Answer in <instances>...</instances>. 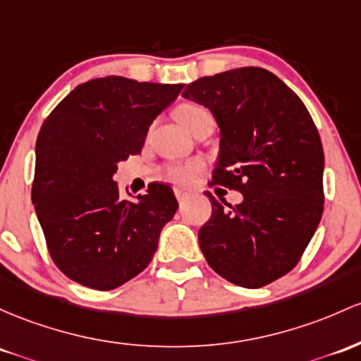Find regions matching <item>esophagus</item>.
I'll use <instances>...</instances> for the list:
<instances>
[{
  "label": "esophagus",
  "mask_w": 361,
  "mask_h": 361,
  "mask_svg": "<svg viewBox=\"0 0 361 361\" xmlns=\"http://www.w3.org/2000/svg\"><path fill=\"white\" fill-rule=\"evenodd\" d=\"M174 195H176L178 200H185L190 195V192H188V190H185V188L176 187V188H174Z\"/></svg>",
  "instance_id": "34e87169"
}]
</instances>
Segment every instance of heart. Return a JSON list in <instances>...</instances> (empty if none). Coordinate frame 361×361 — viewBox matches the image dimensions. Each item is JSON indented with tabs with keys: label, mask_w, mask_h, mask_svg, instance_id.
I'll list each match as a JSON object with an SVG mask.
<instances>
[{
	"label": "heart",
	"mask_w": 361,
	"mask_h": 361,
	"mask_svg": "<svg viewBox=\"0 0 361 361\" xmlns=\"http://www.w3.org/2000/svg\"><path fill=\"white\" fill-rule=\"evenodd\" d=\"M205 116H211V113H209L204 106L193 104V102H183V104H180L174 109V118H176L178 123H180L183 128H187L188 132L200 118ZM200 168L202 164L199 161L183 162V164H173L171 168L168 169V178L176 185H188L190 181H192L193 174L199 171Z\"/></svg>",
	"instance_id": "b5f03b06"
}]
</instances>
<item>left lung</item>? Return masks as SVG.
<instances>
[{"instance_id": "obj_1", "label": "left lung", "mask_w": 361, "mask_h": 361, "mask_svg": "<svg viewBox=\"0 0 361 361\" xmlns=\"http://www.w3.org/2000/svg\"><path fill=\"white\" fill-rule=\"evenodd\" d=\"M181 96L219 126L212 183L243 193L235 207L209 193L200 250L229 283L262 288L298 264L322 217L324 150L314 120L290 87L257 66L202 77Z\"/></svg>"}]
</instances>
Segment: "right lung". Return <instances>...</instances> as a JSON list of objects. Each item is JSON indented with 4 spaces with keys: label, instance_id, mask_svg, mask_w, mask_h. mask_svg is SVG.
<instances>
[{
    "label": "right lung",
    "instance_id": "obj_1",
    "mask_svg": "<svg viewBox=\"0 0 361 361\" xmlns=\"http://www.w3.org/2000/svg\"><path fill=\"white\" fill-rule=\"evenodd\" d=\"M183 84L102 77L75 87L51 111L35 142L32 204L47 250L70 279L99 291L140 274L178 200L171 187L121 200L118 164L140 154L149 126ZM130 195V193H128Z\"/></svg>",
    "mask_w": 361,
    "mask_h": 361
}]
</instances>
